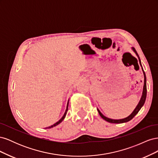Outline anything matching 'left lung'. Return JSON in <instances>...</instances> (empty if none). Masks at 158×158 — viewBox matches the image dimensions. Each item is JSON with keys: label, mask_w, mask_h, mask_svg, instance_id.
<instances>
[{"label": "left lung", "mask_w": 158, "mask_h": 158, "mask_svg": "<svg viewBox=\"0 0 158 158\" xmlns=\"http://www.w3.org/2000/svg\"><path fill=\"white\" fill-rule=\"evenodd\" d=\"M132 50L134 51V52H135V53L136 54V55L138 56V59H139V61H140V64L141 65V62H140V57L139 56H138L137 52L136 51L135 49V48H132ZM142 66V65H141ZM142 70H143V73H144V88H143V92H142V98L140 100L139 103H138V106H136V107L135 108V109L134 110L133 112L129 115L128 117H127V118H122V119H118V120H114V119H111V118H109L106 117H105L103 114L99 111V110L98 109V113L99 114V115L101 116L104 120H106V121L109 122V123H127L129 121H131V119H132L134 118V117H135L136 114L138 113V111H140V109L142 108V107L144 106V104L145 103V101H146V94H147V88H146V74H145V73L144 70H143L142 69Z\"/></svg>", "instance_id": "1"}]
</instances>
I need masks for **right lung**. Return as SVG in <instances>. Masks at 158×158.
Instances as JSON below:
<instances>
[{"instance_id": "right-lung-1", "label": "right lung", "mask_w": 158, "mask_h": 158, "mask_svg": "<svg viewBox=\"0 0 158 158\" xmlns=\"http://www.w3.org/2000/svg\"><path fill=\"white\" fill-rule=\"evenodd\" d=\"M68 107H69V102H68V103H67V106H66V111H65V113H64V115L63 116V117H62L58 122H56V123H55L53 125H51V127H49L48 128H52V127H55V126H56V125H58L59 124H60L62 121H63L64 120V117H65V116H66V112H67V111H68Z\"/></svg>"}]
</instances>
